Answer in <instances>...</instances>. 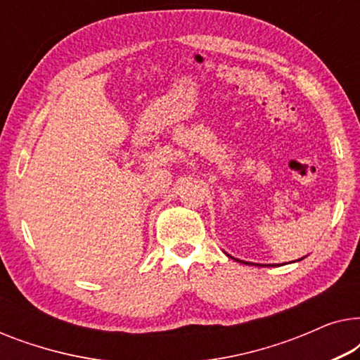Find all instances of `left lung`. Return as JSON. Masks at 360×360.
Here are the masks:
<instances>
[{"mask_svg": "<svg viewBox=\"0 0 360 360\" xmlns=\"http://www.w3.org/2000/svg\"><path fill=\"white\" fill-rule=\"evenodd\" d=\"M226 255H228V257H231V259H233V260H236V262H240V264H249V262H244V260L234 259V257H233V255H229V254H226ZM302 259H303V257H302ZM302 259H300V260H302ZM254 265H260V264H254ZM260 267H264V265H260Z\"/></svg>", "mask_w": 360, "mask_h": 360, "instance_id": "obj_1", "label": "left lung"}]
</instances>
